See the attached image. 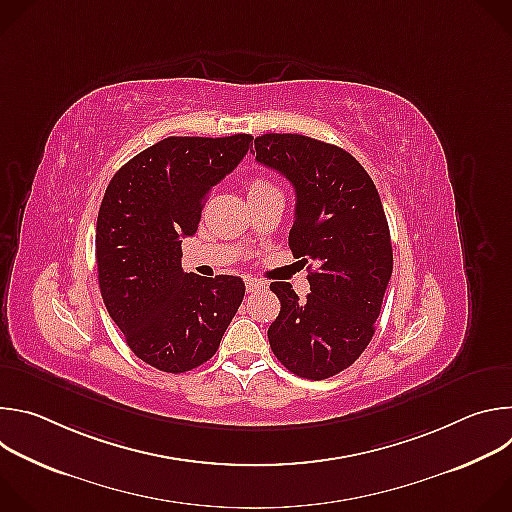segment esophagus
<instances>
[{
    "mask_svg": "<svg viewBox=\"0 0 512 512\" xmlns=\"http://www.w3.org/2000/svg\"><path fill=\"white\" fill-rule=\"evenodd\" d=\"M263 287H265V283H261L259 279H247V291H249V294H253V291H259Z\"/></svg>",
    "mask_w": 512,
    "mask_h": 512,
    "instance_id": "1",
    "label": "esophagus"
}]
</instances>
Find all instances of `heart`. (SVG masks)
Listing matches in <instances>:
<instances>
[{
	"instance_id": "1",
	"label": "heart",
	"mask_w": 512,
	"mask_h": 512,
	"mask_svg": "<svg viewBox=\"0 0 512 512\" xmlns=\"http://www.w3.org/2000/svg\"><path fill=\"white\" fill-rule=\"evenodd\" d=\"M271 188H275V186L271 182L263 180V178H255L249 184V192H265V190H271Z\"/></svg>"
}]
</instances>
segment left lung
Instances as JSON below:
<instances>
[{
    "mask_svg": "<svg viewBox=\"0 0 512 512\" xmlns=\"http://www.w3.org/2000/svg\"><path fill=\"white\" fill-rule=\"evenodd\" d=\"M253 154L294 186L289 249L315 265L306 300L285 281L269 285L281 310L267 338L287 371L322 381L348 369L375 334L393 273L381 196L348 152L308 135L263 133Z\"/></svg>",
    "mask_w": 512,
    "mask_h": 512,
    "instance_id": "left-lung-1",
    "label": "left lung"
}]
</instances>
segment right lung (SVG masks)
<instances>
[{"label":"right lung","mask_w":512,"mask_h":512,"mask_svg":"<svg viewBox=\"0 0 512 512\" xmlns=\"http://www.w3.org/2000/svg\"><path fill=\"white\" fill-rule=\"evenodd\" d=\"M249 133L166 137L121 166L97 218L101 296L137 358L186 373L214 356L245 283L182 269V239L198 231L212 190L249 152Z\"/></svg>","instance_id":"obj_1"}]
</instances>
